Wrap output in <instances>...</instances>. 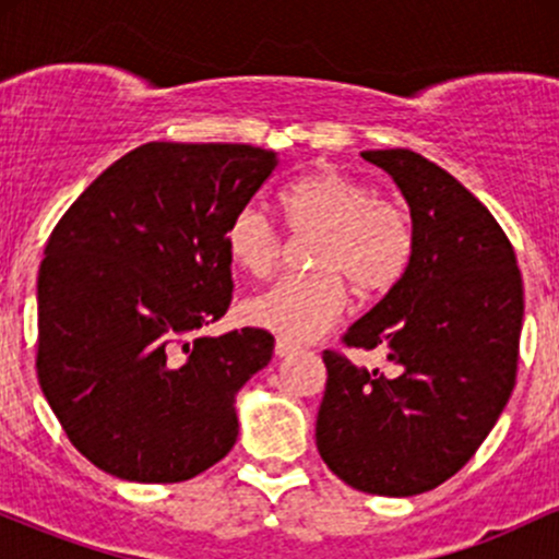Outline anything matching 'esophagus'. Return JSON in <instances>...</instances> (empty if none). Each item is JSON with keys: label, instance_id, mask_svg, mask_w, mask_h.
Returning <instances> with one entry per match:
<instances>
[{"label": "esophagus", "instance_id": "34e87169", "mask_svg": "<svg viewBox=\"0 0 559 559\" xmlns=\"http://www.w3.org/2000/svg\"><path fill=\"white\" fill-rule=\"evenodd\" d=\"M299 349L301 346L297 342H288V338H278V342H275V355L278 357H292L297 355Z\"/></svg>", "mask_w": 559, "mask_h": 559}]
</instances>
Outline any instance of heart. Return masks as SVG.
Segmentation results:
<instances>
[{"label": "heart", "instance_id": "heart-1", "mask_svg": "<svg viewBox=\"0 0 559 559\" xmlns=\"http://www.w3.org/2000/svg\"><path fill=\"white\" fill-rule=\"evenodd\" d=\"M288 228L318 234L310 275H292L247 301L243 312L258 329L288 342H310L344 312L346 282L365 297H381L409 271L415 228L407 210L378 199L362 178L336 168L299 176L281 191ZM226 254L252 278H267L281 260V236L262 210L241 207L226 226Z\"/></svg>", "mask_w": 559, "mask_h": 559}]
</instances>
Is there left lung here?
Instances as JSON below:
<instances>
[{"label":"left lung","instance_id":"left-lung-1","mask_svg":"<svg viewBox=\"0 0 559 559\" xmlns=\"http://www.w3.org/2000/svg\"><path fill=\"white\" fill-rule=\"evenodd\" d=\"M402 191L415 228L409 271L344 333L386 352L394 376L325 352L316 441L344 484L381 497L431 491L476 454L518 370L523 281L493 215L409 150L360 152Z\"/></svg>","mask_w":559,"mask_h":559}]
</instances>
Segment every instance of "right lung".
Masks as SVG:
<instances>
[{"label": "right lung", "instance_id": "1", "mask_svg": "<svg viewBox=\"0 0 559 559\" xmlns=\"http://www.w3.org/2000/svg\"><path fill=\"white\" fill-rule=\"evenodd\" d=\"M278 152L150 141L57 223L38 271V383L115 478L178 484L236 444V394L273 357L262 329L202 336L230 305L228 221Z\"/></svg>", "mask_w": 559, "mask_h": 559}]
</instances>
